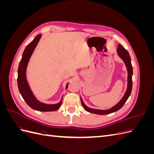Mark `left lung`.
Returning <instances> with one entry per match:
<instances>
[{
	"label": "left lung",
	"instance_id": "8db88e82",
	"mask_svg": "<svg viewBox=\"0 0 154 154\" xmlns=\"http://www.w3.org/2000/svg\"><path fill=\"white\" fill-rule=\"evenodd\" d=\"M117 52H118V54L119 57L123 60L125 66H126V67H127V69L128 85H127V91H126L123 97H122V99L120 100L119 103L116 104L113 107H112L111 109H109L108 110H98V109H94L88 108V107L87 106L85 105V103H83L82 97H80L82 105L83 107V109H84L86 111L88 112L96 114H99V115H105V114H109L110 113H113V112H114L118 111V110H119L121 108H122V107L123 106V105L125 103V102L127 101V100H128L130 94H131L132 88V75H133V69H132V66L131 63V60H130V54H129L128 51L126 50L121 44L118 45Z\"/></svg>",
	"mask_w": 154,
	"mask_h": 154
}]
</instances>
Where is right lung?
I'll use <instances>...</instances> for the list:
<instances>
[{"mask_svg":"<svg viewBox=\"0 0 154 154\" xmlns=\"http://www.w3.org/2000/svg\"><path fill=\"white\" fill-rule=\"evenodd\" d=\"M42 35H38L31 43L26 46L23 52L22 59L18 68V78L17 83L18 90L22 95L23 99L26 102L31 108L35 110L41 112H50L58 110L62 103V98L58 103L57 104H45L37 100L31 90L26 80V69L29 59L33 51L38 44ZM69 83L66 85V89Z\"/></svg>","mask_w":154,"mask_h":154,"instance_id":"1","label":"right lung"}]
</instances>
